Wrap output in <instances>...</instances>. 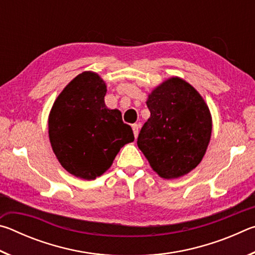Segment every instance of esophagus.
<instances>
[{
  "label": "esophagus",
  "mask_w": 255,
  "mask_h": 255,
  "mask_svg": "<svg viewBox=\"0 0 255 255\" xmlns=\"http://www.w3.org/2000/svg\"><path fill=\"white\" fill-rule=\"evenodd\" d=\"M131 128H132V131H133V136L137 137L138 131H139V126H138L137 124H133V125H131Z\"/></svg>",
  "instance_id": "obj_1"
}]
</instances>
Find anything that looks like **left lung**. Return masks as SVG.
I'll return each instance as SVG.
<instances>
[{"label":"left lung","mask_w":255,"mask_h":255,"mask_svg":"<svg viewBox=\"0 0 255 255\" xmlns=\"http://www.w3.org/2000/svg\"><path fill=\"white\" fill-rule=\"evenodd\" d=\"M150 117L137 145L149 165L163 179L188 174L205 156L213 120L200 93L187 81L172 76L148 94Z\"/></svg>","instance_id":"1"}]
</instances>
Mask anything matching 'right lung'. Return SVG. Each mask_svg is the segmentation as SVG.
I'll return each mask as SVG.
<instances>
[{"label":"right lung","instance_id":"right-lung-1","mask_svg":"<svg viewBox=\"0 0 255 255\" xmlns=\"http://www.w3.org/2000/svg\"><path fill=\"white\" fill-rule=\"evenodd\" d=\"M106 93L100 75L83 72L64 88L49 112L51 148L60 165L76 178L102 175L120 148L135 139L122 112L106 106Z\"/></svg>","mask_w":255,"mask_h":255}]
</instances>
